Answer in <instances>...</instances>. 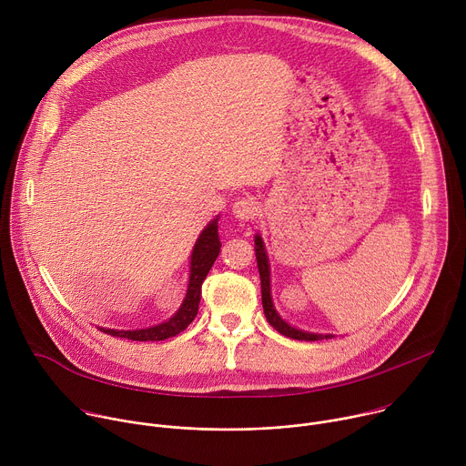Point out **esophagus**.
Masks as SVG:
<instances>
[{
  "label": "esophagus",
  "instance_id": "34e87169",
  "mask_svg": "<svg viewBox=\"0 0 466 466\" xmlns=\"http://www.w3.org/2000/svg\"><path fill=\"white\" fill-rule=\"evenodd\" d=\"M258 210H259V207L256 203V198L248 197V195L247 197H239L238 201L232 205V214L239 221L254 219L258 216Z\"/></svg>",
  "mask_w": 466,
  "mask_h": 466
}]
</instances>
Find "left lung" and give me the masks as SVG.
Segmentation results:
<instances>
[{
  "instance_id": "left-lung-1",
  "label": "left lung",
  "mask_w": 466,
  "mask_h": 466,
  "mask_svg": "<svg viewBox=\"0 0 466 466\" xmlns=\"http://www.w3.org/2000/svg\"><path fill=\"white\" fill-rule=\"evenodd\" d=\"M254 250H256V261H258V271H259V280H261V304H263V313L268 317L269 324L280 331L282 336L291 338V339H299V341H319V339H329L331 336H322V334H309V331H302L297 329L293 326H289L275 309L273 306V299H271V280H269V258L265 254V247L261 241V236L254 238Z\"/></svg>"
}]
</instances>
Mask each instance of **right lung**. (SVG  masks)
Segmentation results:
<instances>
[{
  "instance_id": "1",
  "label": "right lung",
  "mask_w": 466,
  "mask_h": 466,
  "mask_svg": "<svg viewBox=\"0 0 466 466\" xmlns=\"http://www.w3.org/2000/svg\"><path fill=\"white\" fill-rule=\"evenodd\" d=\"M221 241L218 234V218L207 225V228L197 238L193 252H191V265H189V284L184 297L182 306L178 311L166 322H160L151 328L144 329H110L99 328L105 334L132 341H164L175 338L180 331L187 328V324L195 319L198 311V302H201V288L203 282L212 269L216 258L219 256Z\"/></svg>"
}]
</instances>
